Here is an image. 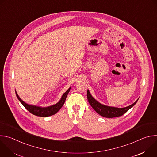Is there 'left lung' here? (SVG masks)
<instances>
[{"mask_svg":"<svg viewBox=\"0 0 157 157\" xmlns=\"http://www.w3.org/2000/svg\"><path fill=\"white\" fill-rule=\"evenodd\" d=\"M87 98L89 104L91 105V107L94 109L96 113H98L101 116L106 118H113L122 116L131 107H132L135 105L139 99H138L135 102L130 105L129 106L122 108H118L105 105L99 103L91 96L90 92H89L88 89L87 91Z\"/></svg>","mask_w":157,"mask_h":157,"instance_id":"1","label":"left lung"}]
</instances>
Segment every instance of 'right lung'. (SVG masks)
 I'll list each match as a JSON object with an SVG mask.
<instances>
[{
    "instance_id": "add662e5",
    "label": "right lung",
    "mask_w": 157,
    "mask_h": 157,
    "mask_svg": "<svg viewBox=\"0 0 157 157\" xmlns=\"http://www.w3.org/2000/svg\"><path fill=\"white\" fill-rule=\"evenodd\" d=\"M70 89H71V87H70L68 90H67L63 94L61 99L59 100V101L58 103H56L53 105L46 107H39V106L28 104L20 98V97L18 96L16 91H15V94H16V96H17L18 99L20 101V102L30 112V113H32V114H33L35 116H39V117H48V116H51L55 114L62 107V106L63 105V104L65 102V100L67 97V95H68V94L69 93V92L70 91Z\"/></svg>"
}]
</instances>
